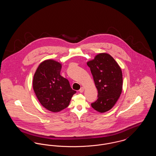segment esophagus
Here are the masks:
<instances>
[{
  "mask_svg": "<svg viewBox=\"0 0 156 156\" xmlns=\"http://www.w3.org/2000/svg\"><path fill=\"white\" fill-rule=\"evenodd\" d=\"M83 90H84V88H83V87H81V88H80V89L79 90V91H80L81 93H82V92H83Z\"/></svg>",
  "mask_w": 156,
  "mask_h": 156,
  "instance_id": "1",
  "label": "esophagus"
}]
</instances>
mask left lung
I'll return each mask as SVG.
<instances>
[{"mask_svg": "<svg viewBox=\"0 0 156 156\" xmlns=\"http://www.w3.org/2000/svg\"><path fill=\"white\" fill-rule=\"evenodd\" d=\"M98 89V99L91 104L97 111L104 113L111 109L122 90V72L111 55L100 53L87 62Z\"/></svg>", "mask_w": 156, "mask_h": 156, "instance_id": "8db88e82", "label": "left lung"}]
</instances>
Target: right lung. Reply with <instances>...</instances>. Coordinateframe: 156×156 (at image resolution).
I'll return each mask as SVG.
<instances>
[{"label":"right lung","instance_id":"obj_1","mask_svg":"<svg viewBox=\"0 0 156 156\" xmlns=\"http://www.w3.org/2000/svg\"><path fill=\"white\" fill-rule=\"evenodd\" d=\"M61 67L56 61L45 60L38 66L33 77V87L37 99L43 107L52 112L68 107L76 93L68 80L60 75Z\"/></svg>","mask_w":156,"mask_h":156}]
</instances>
